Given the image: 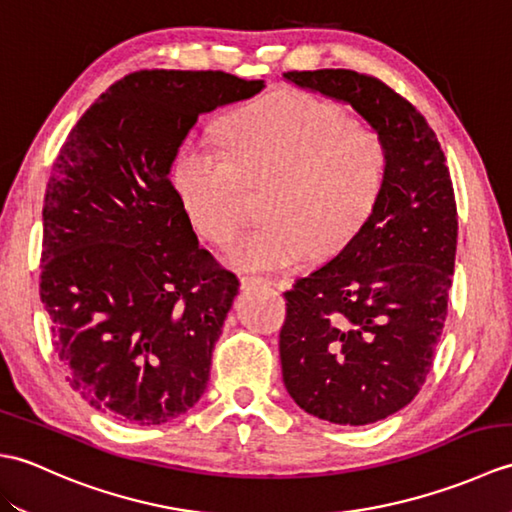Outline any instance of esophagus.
I'll return each mask as SVG.
<instances>
[{"instance_id": "esophagus-1", "label": "esophagus", "mask_w": 512, "mask_h": 512, "mask_svg": "<svg viewBox=\"0 0 512 512\" xmlns=\"http://www.w3.org/2000/svg\"><path fill=\"white\" fill-rule=\"evenodd\" d=\"M239 284H242L244 290H253L259 286H273V281L266 279V277H242L239 279Z\"/></svg>"}]
</instances>
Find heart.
<instances>
[{
    "label": "heart",
    "mask_w": 512,
    "mask_h": 512,
    "mask_svg": "<svg viewBox=\"0 0 512 512\" xmlns=\"http://www.w3.org/2000/svg\"><path fill=\"white\" fill-rule=\"evenodd\" d=\"M182 147L173 184L202 237L226 242L248 211V187L275 182L268 222L239 233L226 262L275 273L314 253L350 244L376 211L389 176V149L354 118L308 92H281L244 107L222 129Z\"/></svg>",
    "instance_id": "b5f03b06"
}]
</instances>
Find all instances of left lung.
Listing matches in <instances>:
<instances>
[{
	"mask_svg": "<svg viewBox=\"0 0 512 512\" xmlns=\"http://www.w3.org/2000/svg\"><path fill=\"white\" fill-rule=\"evenodd\" d=\"M284 79L350 105L389 149L376 211L339 255L284 292L279 334L292 400L361 427L407 407L431 369L458 244L453 184L429 123L383 81L354 70Z\"/></svg>",
	"mask_w": 512,
	"mask_h": 512,
	"instance_id": "1",
	"label": "left lung"
}]
</instances>
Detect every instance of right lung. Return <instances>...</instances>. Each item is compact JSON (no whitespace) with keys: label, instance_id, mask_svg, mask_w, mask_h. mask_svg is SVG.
I'll list each match as a JSON object with an SVG mask.
<instances>
[{"label":"right lung","instance_id":"1","mask_svg":"<svg viewBox=\"0 0 512 512\" xmlns=\"http://www.w3.org/2000/svg\"><path fill=\"white\" fill-rule=\"evenodd\" d=\"M264 88L220 70L134 72L54 160L41 301L70 387L107 416L162 424L204 394L239 281L200 246L169 173L200 114Z\"/></svg>","mask_w":512,"mask_h":512}]
</instances>
